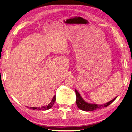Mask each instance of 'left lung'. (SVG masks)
Wrapping results in <instances>:
<instances>
[{"instance_id": "8db88e82", "label": "left lung", "mask_w": 132, "mask_h": 132, "mask_svg": "<svg viewBox=\"0 0 132 132\" xmlns=\"http://www.w3.org/2000/svg\"><path fill=\"white\" fill-rule=\"evenodd\" d=\"M75 91L76 93V96H77V98H76V103H77V105L79 109L84 111H94L96 109H101L102 108L106 107L110 105L111 103H112L116 99L117 97H116L114 99L112 100L111 101L108 102L105 104L103 105H97V104H93V103H90L86 102L84 100L82 97L80 95V94L78 93V91L75 89Z\"/></svg>"}]
</instances>
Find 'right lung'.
Returning a JSON list of instances; mask_svg holds the SVG:
<instances>
[{
    "instance_id": "right-lung-1",
    "label": "right lung",
    "mask_w": 132,
    "mask_h": 132,
    "mask_svg": "<svg viewBox=\"0 0 132 132\" xmlns=\"http://www.w3.org/2000/svg\"><path fill=\"white\" fill-rule=\"evenodd\" d=\"M55 96H54V97H53L52 100L51 102L49 103L48 105L46 106H42L41 107H29V109H32V110H43V111H45V110H49L54 105V103L55 102Z\"/></svg>"
}]
</instances>
